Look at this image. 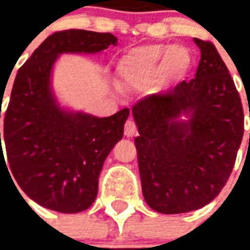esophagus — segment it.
Returning a JSON list of instances; mask_svg holds the SVG:
<instances>
[{"instance_id": "1", "label": "esophagus", "mask_w": 250, "mask_h": 250, "mask_svg": "<svg viewBox=\"0 0 250 250\" xmlns=\"http://www.w3.org/2000/svg\"><path fill=\"white\" fill-rule=\"evenodd\" d=\"M136 134V125L132 119H128L125 125V135L127 138H132Z\"/></svg>"}]
</instances>
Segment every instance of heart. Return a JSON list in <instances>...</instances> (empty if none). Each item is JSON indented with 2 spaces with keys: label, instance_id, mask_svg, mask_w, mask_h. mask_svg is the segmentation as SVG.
<instances>
[{
  "label": "heart",
  "instance_id": "1",
  "mask_svg": "<svg viewBox=\"0 0 250 250\" xmlns=\"http://www.w3.org/2000/svg\"><path fill=\"white\" fill-rule=\"evenodd\" d=\"M191 55L181 45H143L127 52L118 65L120 84L139 89L151 84L157 76L162 80H178L190 71Z\"/></svg>",
  "mask_w": 250,
  "mask_h": 250
}]
</instances>
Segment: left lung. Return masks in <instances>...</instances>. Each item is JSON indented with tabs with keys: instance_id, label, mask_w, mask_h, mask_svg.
<instances>
[{
	"instance_id": "8db88e82",
	"label": "left lung",
	"mask_w": 250,
	"mask_h": 250,
	"mask_svg": "<svg viewBox=\"0 0 250 250\" xmlns=\"http://www.w3.org/2000/svg\"><path fill=\"white\" fill-rule=\"evenodd\" d=\"M194 42L201 49L195 77L132 107L143 197L163 214L211 202L230 177L244 135L241 99L225 62L213 42ZM184 113L190 119L181 122Z\"/></svg>"
}]
</instances>
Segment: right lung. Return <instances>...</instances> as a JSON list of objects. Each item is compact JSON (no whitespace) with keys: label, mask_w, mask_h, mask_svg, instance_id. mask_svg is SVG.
Masks as SVG:
<instances>
[{"label":"right lung","mask_w":250,"mask_h":250,"mask_svg":"<svg viewBox=\"0 0 250 250\" xmlns=\"http://www.w3.org/2000/svg\"><path fill=\"white\" fill-rule=\"evenodd\" d=\"M116 41L111 33L56 32L33 52L14 79L3 118L6 159L0 132V162L8 163L6 168L21 190L46 209L79 213L93 204L104 161L122 139L130 115L128 108L108 118L60 108L51 91L53 62L60 53H96L116 45Z\"/></svg>","instance_id":"add662e5"}]
</instances>
